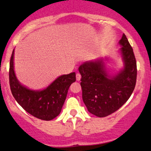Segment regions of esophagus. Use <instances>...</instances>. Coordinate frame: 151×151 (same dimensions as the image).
<instances>
[{
	"mask_svg": "<svg viewBox=\"0 0 151 151\" xmlns=\"http://www.w3.org/2000/svg\"><path fill=\"white\" fill-rule=\"evenodd\" d=\"M81 77V74H79V73H77V74H76V78H77V81L80 80Z\"/></svg>",
	"mask_w": 151,
	"mask_h": 151,
	"instance_id": "1",
	"label": "esophagus"
}]
</instances>
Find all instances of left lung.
<instances>
[{"instance_id":"left-lung-1","label":"left lung","mask_w":151,"mask_h":151,"mask_svg":"<svg viewBox=\"0 0 151 151\" xmlns=\"http://www.w3.org/2000/svg\"><path fill=\"white\" fill-rule=\"evenodd\" d=\"M124 67L110 77L103 60L86 62L79 67L82 99L91 114L105 117L121 108L132 94L136 83L137 67L133 48L125 34L119 41Z\"/></svg>"}]
</instances>
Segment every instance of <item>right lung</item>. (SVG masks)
I'll use <instances>...</instances> for the list:
<instances>
[{"label":"right lung","instance_id":"add662e5","mask_svg":"<svg viewBox=\"0 0 151 151\" xmlns=\"http://www.w3.org/2000/svg\"><path fill=\"white\" fill-rule=\"evenodd\" d=\"M14 50L10 60L9 82L13 97L27 113L37 119L50 121L61 112L69 87L76 81L75 72L64 74L42 91H33L21 85L14 72Z\"/></svg>","mask_w":151,"mask_h":151}]
</instances>
